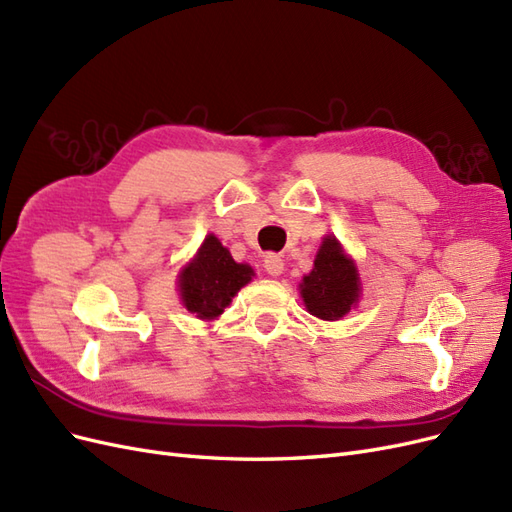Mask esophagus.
Instances as JSON below:
<instances>
[{
	"mask_svg": "<svg viewBox=\"0 0 512 512\" xmlns=\"http://www.w3.org/2000/svg\"><path fill=\"white\" fill-rule=\"evenodd\" d=\"M265 269L269 275H282L284 271V258L277 254H267L265 256Z\"/></svg>",
	"mask_w": 512,
	"mask_h": 512,
	"instance_id": "esophagus-1",
	"label": "esophagus"
}]
</instances>
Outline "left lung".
I'll return each mask as SVG.
<instances>
[{
    "label": "left lung",
    "mask_w": 512,
    "mask_h": 512,
    "mask_svg": "<svg viewBox=\"0 0 512 512\" xmlns=\"http://www.w3.org/2000/svg\"><path fill=\"white\" fill-rule=\"evenodd\" d=\"M301 297L322 320H339L359 301V273L335 237L322 241L312 273L303 277Z\"/></svg>",
    "instance_id": "obj_1"
}]
</instances>
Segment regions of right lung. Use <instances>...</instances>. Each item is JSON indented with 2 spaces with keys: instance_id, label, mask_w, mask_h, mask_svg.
Masks as SVG:
<instances>
[{
  "instance_id": "obj_1",
  "label": "right lung",
  "mask_w": 512,
  "mask_h": 512,
  "mask_svg": "<svg viewBox=\"0 0 512 512\" xmlns=\"http://www.w3.org/2000/svg\"><path fill=\"white\" fill-rule=\"evenodd\" d=\"M252 275V267L232 260L218 237L209 235L200 245L194 262L181 273L183 305L203 320L218 318L230 299L252 280Z\"/></svg>"
}]
</instances>
